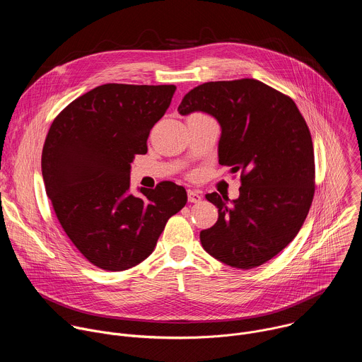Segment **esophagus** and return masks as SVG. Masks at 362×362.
I'll return each instance as SVG.
<instances>
[{
    "mask_svg": "<svg viewBox=\"0 0 362 362\" xmlns=\"http://www.w3.org/2000/svg\"><path fill=\"white\" fill-rule=\"evenodd\" d=\"M200 199H202V196L197 190H192V189L187 190V200L190 203H197V202H200Z\"/></svg>",
    "mask_w": 362,
    "mask_h": 362,
    "instance_id": "esophagus-1",
    "label": "esophagus"
}]
</instances>
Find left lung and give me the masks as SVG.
Instances as JSON below:
<instances>
[{
    "instance_id": "obj_1",
    "label": "left lung",
    "mask_w": 362,
    "mask_h": 362,
    "mask_svg": "<svg viewBox=\"0 0 362 362\" xmlns=\"http://www.w3.org/2000/svg\"><path fill=\"white\" fill-rule=\"evenodd\" d=\"M177 110L214 116L222 127L219 163L240 173L238 199L206 194L219 218L200 232L203 249L232 268L268 262L298 235L315 193L313 137L293 100L253 78L209 81Z\"/></svg>"
}]
</instances>
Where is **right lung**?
Wrapping results in <instances>:
<instances>
[{
	"label": "right lung",
	"mask_w": 362,
	"mask_h": 362,
	"mask_svg": "<svg viewBox=\"0 0 362 362\" xmlns=\"http://www.w3.org/2000/svg\"><path fill=\"white\" fill-rule=\"evenodd\" d=\"M176 86L109 83L80 95L54 119L41 154L45 192L69 239L105 271H126L153 252L166 222L187 202L160 182L130 189V163L170 106Z\"/></svg>",
	"instance_id": "1"
}]
</instances>
